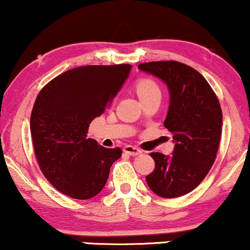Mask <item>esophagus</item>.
Here are the masks:
<instances>
[{
	"label": "esophagus",
	"mask_w": 250,
	"mask_h": 250,
	"mask_svg": "<svg viewBox=\"0 0 250 250\" xmlns=\"http://www.w3.org/2000/svg\"><path fill=\"white\" fill-rule=\"evenodd\" d=\"M125 153L129 154V156H138V154L142 153V151L138 147L132 146V145H125V148H123Z\"/></svg>",
	"instance_id": "esophagus-1"
}]
</instances>
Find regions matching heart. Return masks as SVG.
Wrapping results in <instances>:
<instances>
[{"mask_svg": "<svg viewBox=\"0 0 250 250\" xmlns=\"http://www.w3.org/2000/svg\"><path fill=\"white\" fill-rule=\"evenodd\" d=\"M135 90L142 103L150 99V98L157 96L162 97V90H160L159 84L152 78H142V80L137 81L135 84Z\"/></svg>", "mask_w": 250, "mask_h": 250, "instance_id": "heart-1", "label": "heart"}]
</instances>
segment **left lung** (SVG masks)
Returning a JSON list of instances; mask_svg holds the SVG:
<instances>
[{
	"mask_svg": "<svg viewBox=\"0 0 250 250\" xmlns=\"http://www.w3.org/2000/svg\"><path fill=\"white\" fill-rule=\"evenodd\" d=\"M138 68L159 77L168 86L170 104L164 125L175 142L172 157L150 153L156 167L145 179L160 197H180L203 181L216 160L222 107L207 80L185 63L153 61L141 63Z\"/></svg>",
	"mask_w": 250,
	"mask_h": 250,
	"instance_id": "1",
	"label": "left lung"
}]
</instances>
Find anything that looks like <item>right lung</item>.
Returning <instances> with one entry per match:
<instances>
[{"instance_id":"add662e5","label":"right lung","mask_w":250,"mask_h":250,"mask_svg":"<svg viewBox=\"0 0 250 250\" xmlns=\"http://www.w3.org/2000/svg\"><path fill=\"white\" fill-rule=\"evenodd\" d=\"M130 64L84 65L56 76L41 88L31 113V135L40 170L53 187L88 200L106 185L110 166L122 156L87 138L127 80Z\"/></svg>"}]
</instances>
